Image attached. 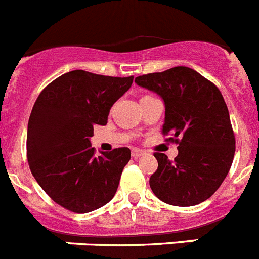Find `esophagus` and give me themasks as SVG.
Wrapping results in <instances>:
<instances>
[{
	"mask_svg": "<svg viewBox=\"0 0 259 259\" xmlns=\"http://www.w3.org/2000/svg\"><path fill=\"white\" fill-rule=\"evenodd\" d=\"M145 154L146 152L143 151V150H138V148H133L132 150V156L134 157V159H137V157L139 156H143Z\"/></svg>",
	"mask_w": 259,
	"mask_h": 259,
	"instance_id": "1",
	"label": "esophagus"
}]
</instances>
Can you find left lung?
<instances>
[{
    "label": "left lung",
    "mask_w": 259,
    "mask_h": 259,
    "mask_svg": "<svg viewBox=\"0 0 259 259\" xmlns=\"http://www.w3.org/2000/svg\"><path fill=\"white\" fill-rule=\"evenodd\" d=\"M136 83L163 99V133H170V139L179 143L173 161L167 155L154 154L157 169L150 177L154 194L180 207L208 199L228 175L236 143L218 87L185 66L137 76Z\"/></svg>",
    "instance_id": "8db88e82"
}]
</instances>
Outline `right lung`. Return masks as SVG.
I'll list each match as a JSON object with an SVG mask.
<instances>
[{
	"label": "right lung",
	"mask_w": 259,
	"mask_h": 259,
	"mask_svg": "<svg viewBox=\"0 0 259 259\" xmlns=\"http://www.w3.org/2000/svg\"><path fill=\"white\" fill-rule=\"evenodd\" d=\"M133 76L116 78L73 70L42 90L27 129V159L49 197L76 213L103 207L114 197L127 147L95 155L90 138L107 125L112 105L132 87Z\"/></svg>",
	"instance_id": "1"
}]
</instances>
